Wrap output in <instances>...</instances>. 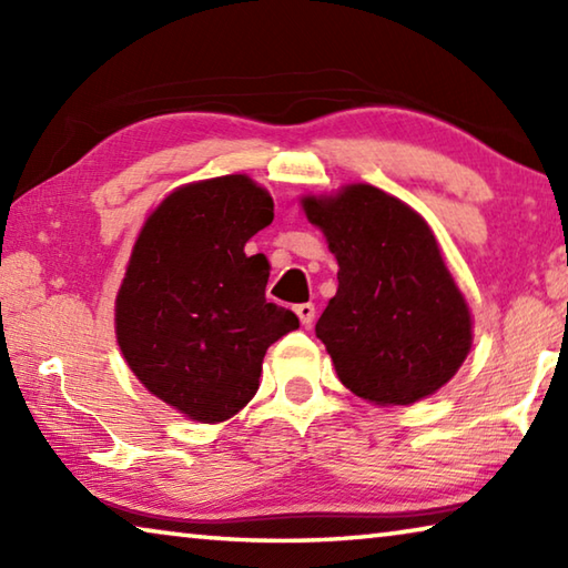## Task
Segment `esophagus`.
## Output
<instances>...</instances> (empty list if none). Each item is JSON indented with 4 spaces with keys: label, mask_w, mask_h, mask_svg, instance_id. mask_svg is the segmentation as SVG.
Returning a JSON list of instances; mask_svg holds the SVG:
<instances>
[{
    "label": "esophagus",
    "mask_w": 568,
    "mask_h": 568,
    "mask_svg": "<svg viewBox=\"0 0 568 568\" xmlns=\"http://www.w3.org/2000/svg\"><path fill=\"white\" fill-rule=\"evenodd\" d=\"M295 313H297V318H301L305 328H311L313 321H315V305L313 303H301V305H295Z\"/></svg>",
    "instance_id": "1"
}]
</instances>
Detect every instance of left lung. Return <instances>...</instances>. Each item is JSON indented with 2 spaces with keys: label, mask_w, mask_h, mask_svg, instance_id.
<instances>
[{
  "label": "left lung",
  "mask_w": 568,
  "mask_h": 568,
  "mask_svg": "<svg viewBox=\"0 0 568 568\" xmlns=\"http://www.w3.org/2000/svg\"><path fill=\"white\" fill-rule=\"evenodd\" d=\"M338 261L315 335L345 388L408 406L446 386L470 351V313L426 220L373 185L303 197Z\"/></svg>",
  "instance_id": "8db88e82"
}]
</instances>
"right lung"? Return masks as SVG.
<instances>
[{"instance_id": "add662e5", "label": "right lung", "mask_w": 568, "mask_h": 568, "mask_svg": "<svg viewBox=\"0 0 568 568\" xmlns=\"http://www.w3.org/2000/svg\"><path fill=\"white\" fill-rule=\"evenodd\" d=\"M273 223V197L247 175L190 182L142 225L114 301L130 371L187 418L220 423L261 386L265 351L295 331L267 303V261L245 243Z\"/></svg>"}]
</instances>
